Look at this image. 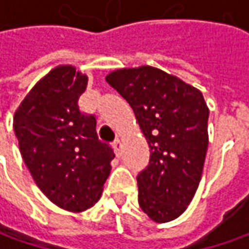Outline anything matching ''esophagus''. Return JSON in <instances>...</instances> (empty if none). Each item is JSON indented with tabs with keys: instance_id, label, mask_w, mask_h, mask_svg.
I'll return each instance as SVG.
<instances>
[{
	"instance_id": "34e87169",
	"label": "esophagus",
	"mask_w": 249,
	"mask_h": 249,
	"mask_svg": "<svg viewBox=\"0 0 249 249\" xmlns=\"http://www.w3.org/2000/svg\"><path fill=\"white\" fill-rule=\"evenodd\" d=\"M112 147H113V151H115V154L119 157L120 154V149H122V142H120L119 140H115L113 141V144H112Z\"/></svg>"
}]
</instances>
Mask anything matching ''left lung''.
Masks as SVG:
<instances>
[{
  "label": "left lung",
  "instance_id": "obj_1",
  "mask_svg": "<svg viewBox=\"0 0 249 249\" xmlns=\"http://www.w3.org/2000/svg\"><path fill=\"white\" fill-rule=\"evenodd\" d=\"M107 82L134 110L149 147L137 176L139 204L157 223L181 215L196 196L208 149L209 109L202 92L152 66L118 69Z\"/></svg>",
  "mask_w": 249,
  "mask_h": 249
}]
</instances>
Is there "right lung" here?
Listing matches in <instances>:
<instances>
[{"mask_svg":"<svg viewBox=\"0 0 249 249\" xmlns=\"http://www.w3.org/2000/svg\"><path fill=\"white\" fill-rule=\"evenodd\" d=\"M86 87V74L58 66L30 90L14 116L15 136L36 184L71 212H83L100 199L115 158L97 136L95 116L79 108Z\"/></svg>","mask_w":249,"mask_h":249,"instance_id":"right-lung-1","label":"right lung"}]
</instances>
